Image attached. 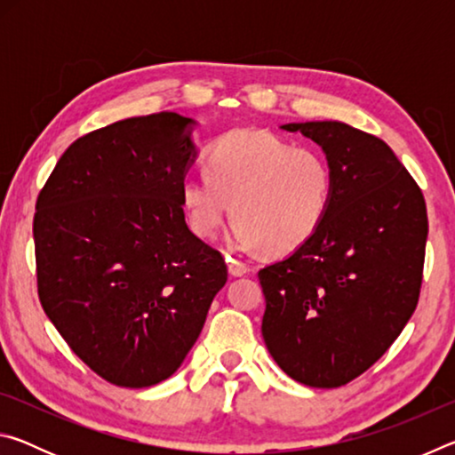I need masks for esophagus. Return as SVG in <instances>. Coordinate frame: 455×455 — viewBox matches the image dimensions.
Masks as SVG:
<instances>
[{"label": "esophagus", "instance_id": "obj_1", "mask_svg": "<svg viewBox=\"0 0 455 455\" xmlns=\"http://www.w3.org/2000/svg\"><path fill=\"white\" fill-rule=\"evenodd\" d=\"M227 265H228V273L233 275V276H241L244 273H249V267H246L244 263H241V260L228 257V255H227Z\"/></svg>", "mask_w": 455, "mask_h": 455}]
</instances>
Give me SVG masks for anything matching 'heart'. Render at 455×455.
Here are the masks:
<instances>
[{"label": "heart", "instance_id": "heart-1", "mask_svg": "<svg viewBox=\"0 0 455 455\" xmlns=\"http://www.w3.org/2000/svg\"><path fill=\"white\" fill-rule=\"evenodd\" d=\"M204 166L206 174L187 176L180 187L188 227L200 238H212L230 214L238 249L287 255L317 233L333 203L329 160L267 130L220 136Z\"/></svg>", "mask_w": 455, "mask_h": 455}]
</instances>
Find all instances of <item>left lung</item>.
I'll return each instance as SVG.
<instances>
[{"label": "left lung", "mask_w": 455, "mask_h": 455, "mask_svg": "<svg viewBox=\"0 0 455 455\" xmlns=\"http://www.w3.org/2000/svg\"><path fill=\"white\" fill-rule=\"evenodd\" d=\"M283 128L321 146L335 190L317 233L259 271L267 301L260 331L292 379L341 387L391 347L418 307L426 200L381 138L343 122Z\"/></svg>", "instance_id": "left-lung-1"}]
</instances>
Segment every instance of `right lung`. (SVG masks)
Returning <instances> with one entry per match:
<instances>
[{"instance_id":"obj_1","label":"right lung","mask_w":455,"mask_h":455,"mask_svg":"<svg viewBox=\"0 0 455 455\" xmlns=\"http://www.w3.org/2000/svg\"><path fill=\"white\" fill-rule=\"evenodd\" d=\"M192 124L158 112L94 130L61 154L36 203L44 311L76 355L118 387L171 377L227 283L225 259L184 220Z\"/></svg>"}]
</instances>
